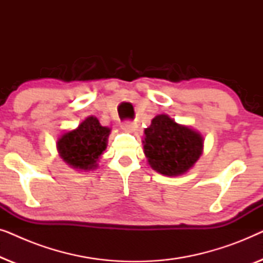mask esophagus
Listing matches in <instances>:
<instances>
[{
    "label": "esophagus",
    "instance_id": "esophagus-1",
    "mask_svg": "<svg viewBox=\"0 0 263 263\" xmlns=\"http://www.w3.org/2000/svg\"><path fill=\"white\" fill-rule=\"evenodd\" d=\"M122 129H123L124 132H135L136 129H138V124L133 121L124 122V123L122 124Z\"/></svg>",
    "mask_w": 263,
    "mask_h": 263
}]
</instances>
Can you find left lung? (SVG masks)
I'll return each mask as SVG.
<instances>
[{
  "label": "left lung",
  "instance_id": "left-lung-1",
  "mask_svg": "<svg viewBox=\"0 0 263 263\" xmlns=\"http://www.w3.org/2000/svg\"><path fill=\"white\" fill-rule=\"evenodd\" d=\"M199 133L179 125L167 116L158 115L145 129L143 148L152 168L166 176L184 174L202 153Z\"/></svg>",
  "mask_w": 263,
  "mask_h": 263
}]
</instances>
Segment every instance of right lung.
<instances>
[{
    "label": "right lung",
    "instance_id": "right-lung-1",
    "mask_svg": "<svg viewBox=\"0 0 263 263\" xmlns=\"http://www.w3.org/2000/svg\"><path fill=\"white\" fill-rule=\"evenodd\" d=\"M110 129L100 125L96 117H87L75 130L64 133L57 141L62 159L74 168L91 170L106 148Z\"/></svg>",
    "mask_w": 263,
    "mask_h": 263
}]
</instances>
